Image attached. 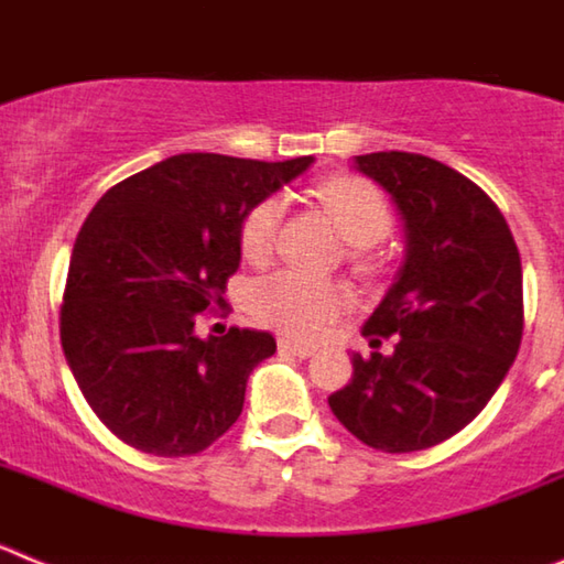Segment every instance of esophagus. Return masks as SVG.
<instances>
[{"label": "esophagus", "instance_id": "1", "mask_svg": "<svg viewBox=\"0 0 564 564\" xmlns=\"http://www.w3.org/2000/svg\"><path fill=\"white\" fill-rule=\"evenodd\" d=\"M279 350L288 352V356H296V358H311L316 352V347L311 344H302V341H293L291 336H282L279 338Z\"/></svg>", "mask_w": 564, "mask_h": 564}]
</instances>
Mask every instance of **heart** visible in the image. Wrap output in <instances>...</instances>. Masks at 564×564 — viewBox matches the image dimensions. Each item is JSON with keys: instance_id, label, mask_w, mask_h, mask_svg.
<instances>
[{"instance_id": "obj_1", "label": "heart", "mask_w": 564, "mask_h": 564, "mask_svg": "<svg viewBox=\"0 0 564 564\" xmlns=\"http://www.w3.org/2000/svg\"><path fill=\"white\" fill-rule=\"evenodd\" d=\"M318 200L330 214L341 237L356 248L376 246L392 226L383 194L361 177H333L318 188ZM282 200L265 197L251 206L239 223V248L251 262H265L276 246ZM251 311L262 325L293 338H316L350 305L347 288L333 279L307 276L302 271H276L257 279L251 288Z\"/></svg>"}]
</instances>
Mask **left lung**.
Listing matches in <instances>:
<instances>
[{"mask_svg": "<svg viewBox=\"0 0 564 564\" xmlns=\"http://www.w3.org/2000/svg\"><path fill=\"white\" fill-rule=\"evenodd\" d=\"M352 169L390 194L403 223V265L364 325L352 381L327 398L372 449L417 452L468 426L514 364L522 338V265L506 217L480 186L410 152L356 154Z\"/></svg>", "mask_w": 564, "mask_h": 564, "instance_id": "obj_1", "label": "left lung"}]
</instances>
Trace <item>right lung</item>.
I'll return each mask as SVG.
<instances>
[{
    "instance_id": "add662e5",
    "label": "right lung",
    "mask_w": 564,
    "mask_h": 564,
    "mask_svg": "<svg viewBox=\"0 0 564 564\" xmlns=\"http://www.w3.org/2000/svg\"><path fill=\"white\" fill-rule=\"evenodd\" d=\"M172 154L109 188L73 246L62 347L101 423L134 449L197 455L234 426L246 383L276 352L265 330L206 338L194 322L220 305L239 268V223L311 169Z\"/></svg>"
}]
</instances>
